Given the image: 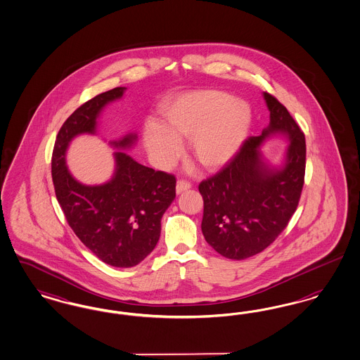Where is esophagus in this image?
I'll use <instances>...</instances> for the list:
<instances>
[{"instance_id":"obj_1","label":"esophagus","mask_w":360,"mask_h":360,"mask_svg":"<svg viewBox=\"0 0 360 360\" xmlns=\"http://www.w3.org/2000/svg\"><path fill=\"white\" fill-rule=\"evenodd\" d=\"M189 188H191V183L184 181V180H180V181H177V184H176V193L179 195V193L184 192V191L189 189Z\"/></svg>"}]
</instances>
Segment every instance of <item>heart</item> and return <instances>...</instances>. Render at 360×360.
<instances>
[{"label":"heart","instance_id":"obj_1","mask_svg":"<svg viewBox=\"0 0 360 360\" xmlns=\"http://www.w3.org/2000/svg\"><path fill=\"white\" fill-rule=\"evenodd\" d=\"M250 105L219 91L181 94L160 107V125L143 129V143L160 167L181 155V140L189 139L191 155L207 169H217L239 152L251 127Z\"/></svg>","mask_w":360,"mask_h":360}]
</instances>
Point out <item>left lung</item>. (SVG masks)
<instances>
[{
    "label": "left lung",
    "instance_id": "left-lung-1",
    "mask_svg": "<svg viewBox=\"0 0 360 360\" xmlns=\"http://www.w3.org/2000/svg\"><path fill=\"white\" fill-rule=\"evenodd\" d=\"M269 125L250 137L236 156L201 181V231L207 243L226 259L244 260L264 251L287 226L304 184L306 139L287 108L264 92ZM276 134L290 144L280 166H271L259 147Z\"/></svg>",
    "mask_w": 360,
    "mask_h": 360
}]
</instances>
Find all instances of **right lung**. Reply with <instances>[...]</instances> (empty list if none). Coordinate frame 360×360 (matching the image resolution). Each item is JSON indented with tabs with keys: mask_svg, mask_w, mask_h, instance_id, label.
Listing matches in <instances>:
<instances>
[{
	"mask_svg": "<svg viewBox=\"0 0 360 360\" xmlns=\"http://www.w3.org/2000/svg\"><path fill=\"white\" fill-rule=\"evenodd\" d=\"M127 88L117 86L77 108L56 137L52 177L68 224L86 248L104 263L119 268L137 266L159 241L161 217L176 198L174 176L141 165L127 152L137 141L129 132L109 146L115 172L98 186L82 184L70 174L67 150L80 134H97V120L108 104L120 100Z\"/></svg>",
	"mask_w": 360,
	"mask_h": 360,
	"instance_id": "right-lung-1",
	"label": "right lung"
}]
</instances>
